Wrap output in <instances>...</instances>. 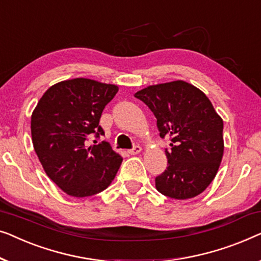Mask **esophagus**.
I'll use <instances>...</instances> for the list:
<instances>
[{
  "mask_svg": "<svg viewBox=\"0 0 261 261\" xmlns=\"http://www.w3.org/2000/svg\"><path fill=\"white\" fill-rule=\"evenodd\" d=\"M141 150H142V148H141V146H139V145H135V146H134V148H132V149H130V150H129V151H127V152H129V153H130V155H137V153H139V152H141Z\"/></svg>",
  "mask_w": 261,
  "mask_h": 261,
  "instance_id": "34e87169",
  "label": "esophagus"
}]
</instances>
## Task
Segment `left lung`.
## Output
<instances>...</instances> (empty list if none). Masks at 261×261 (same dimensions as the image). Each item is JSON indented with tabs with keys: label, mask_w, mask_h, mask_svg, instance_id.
Here are the masks:
<instances>
[{
	"label": "left lung",
	"mask_w": 261,
	"mask_h": 261,
	"mask_svg": "<svg viewBox=\"0 0 261 261\" xmlns=\"http://www.w3.org/2000/svg\"><path fill=\"white\" fill-rule=\"evenodd\" d=\"M135 97L151 110L160 137L170 139L167 169L156 188L175 200L203 192L214 179L223 155V122L202 91L177 80L138 91Z\"/></svg>",
	"instance_id": "8db88e82"
}]
</instances>
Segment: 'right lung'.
I'll return each instance as SVG.
<instances>
[{
  "instance_id": "obj_1",
  "label": "right lung",
  "mask_w": 261,
  "mask_h": 261,
  "mask_svg": "<svg viewBox=\"0 0 261 261\" xmlns=\"http://www.w3.org/2000/svg\"><path fill=\"white\" fill-rule=\"evenodd\" d=\"M118 87L75 78L46 91L32 115L34 150L48 177L75 197L92 196L109 187L122 163L109 142L89 145L105 132L101 112ZM94 143H97L94 141Z\"/></svg>"
}]
</instances>
